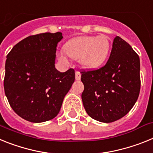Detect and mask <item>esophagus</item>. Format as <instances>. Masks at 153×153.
Listing matches in <instances>:
<instances>
[{"mask_svg":"<svg viewBox=\"0 0 153 153\" xmlns=\"http://www.w3.org/2000/svg\"><path fill=\"white\" fill-rule=\"evenodd\" d=\"M75 79H76L77 81L80 80L81 79V73L79 72V71H76V72H75Z\"/></svg>","mask_w":153,"mask_h":153,"instance_id":"esophagus-1","label":"esophagus"}]
</instances>
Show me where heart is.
I'll list each match as a JSON object with an SVG mask.
<instances>
[{
  "label": "heart",
  "mask_w": 153,
  "mask_h": 153,
  "mask_svg": "<svg viewBox=\"0 0 153 153\" xmlns=\"http://www.w3.org/2000/svg\"><path fill=\"white\" fill-rule=\"evenodd\" d=\"M111 43L106 36H82L73 38L65 44L64 53L78 60L85 68L95 69L102 66L108 58ZM65 60V58L61 57Z\"/></svg>",
  "instance_id": "b5f03b06"
}]
</instances>
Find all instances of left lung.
Returning <instances> with one entry per match:
<instances>
[{"instance_id":"obj_1","label":"left lung","mask_w":153,"mask_h":153,"mask_svg":"<svg viewBox=\"0 0 153 153\" xmlns=\"http://www.w3.org/2000/svg\"><path fill=\"white\" fill-rule=\"evenodd\" d=\"M82 102L88 115L101 123L119 120L132 109L140 91L139 57L126 41L116 36L103 67L81 71Z\"/></svg>"}]
</instances>
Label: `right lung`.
Instances as JSON below:
<instances>
[{
  "instance_id": "1",
  "label": "right lung",
  "mask_w": 153,
  "mask_h": 153,
  "mask_svg": "<svg viewBox=\"0 0 153 153\" xmlns=\"http://www.w3.org/2000/svg\"><path fill=\"white\" fill-rule=\"evenodd\" d=\"M61 32L27 37L7 55L4 88L12 109L31 123H43L58 114L75 82V70L54 67Z\"/></svg>"
}]
</instances>
